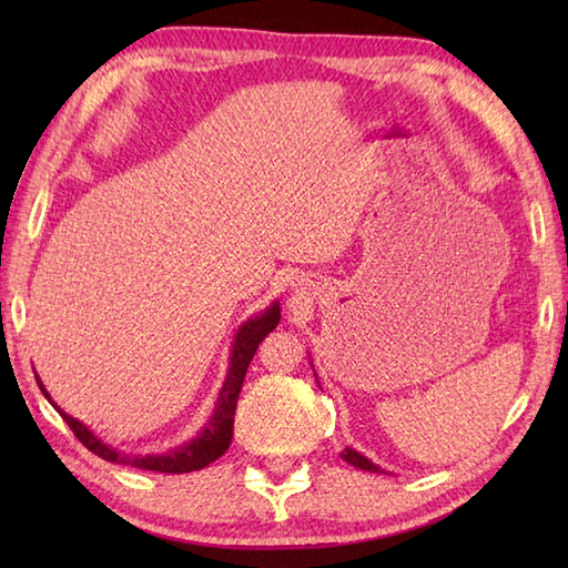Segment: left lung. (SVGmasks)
<instances>
[{"mask_svg":"<svg viewBox=\"0 0 568 568\" xmlns=\"http://www.w3.org/2000/svg\"><path fill=\"white\" fill-rule=\"evenodd\" d=\"M342 458H344V462L352 464V466L361 468V470H371V474H385V470H383L381 466L368 462V458H366L364 454H358L356 449H352V446H346V449L342 452Z\"/></svg>","mask_w":568,"mask_h":568,"instance_id":"1","label":"left lung"}]
</instances>
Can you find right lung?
Listing matches in <instances>:
<instances>
[{
	"mask_svg": "<svg viewBox=\"0 0 568 568\" xmlns=\"http://www.w3.org/2000/svg\"><path fill=\"white\" fill-rule=\"evenodd\" d=\"M277 322H281V307H277V303L265 307V312H261L258 317L244 322V327H241L234 336L232 356H229V373H226L224 385L220 390V397H216V405H214V413H212L210 422L202 427V432L195 439H190L183 446H178V449H171L165 454L141 456V454L116 452L114 446L104 444L100 437H94V434L84 427L80 419L63 413V409H60L51 400V395H48V390L43 388L41 378L36 376V381H39L41 393L58 409V415L68 422L72 434H75V437L84 446H88L92 454L104 458V462L119 464V466H136L143 470H159V474H190V470H200L204 466H210L212 462H216V458H220L229 449V444H232L236 400H239L241 385H244L248 364H251L253 354H256L258 344L263 342V336L273 332L277 327Z\"/></svg>",
	"mask_w": 568,
	"mask_h": 568,
	"instance_id": "1",
	"label": "right lung"
}]
</instances>
